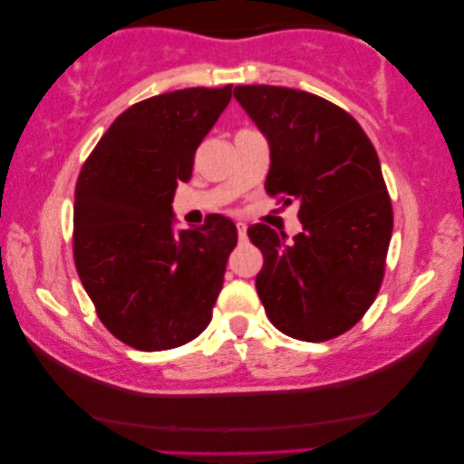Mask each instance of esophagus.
I'll list each match as a JSON object with an SVG mask.
<instances>
[{
	"instance_id": "obj_1",
	"label": "esophagus",
	"mask_w": 464,
	"mask_h": 464,
	"mask_svg": "<svg viewBox=\"0 0 464 464\" xmlns=\"http://www.w3.org/2000/svg\"><path fill=\"white\" fill-rule=\"evenodd\" d=\"M237 230H238V238L240 240H246V224H243V221H238Z\"/></svg>"
}]
</instances>
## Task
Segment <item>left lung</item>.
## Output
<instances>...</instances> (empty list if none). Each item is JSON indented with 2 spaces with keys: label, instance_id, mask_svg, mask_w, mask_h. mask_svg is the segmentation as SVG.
<instances>
[{
  "label": "left lung",
  "instance_id": "left-lung-1",
  "mask_svg": "<svg viewBox=\"0 0 464 464\" xmlns=\"http://www.w3.org/2000/svg\"><path fill=\"white\" fill-rule=\"evenodd\" d=\"M234 97L270 143L266 192L297 200L304 227L294 240L266 224L246 230L264 256L259 300L289 338H338L384 278L392 205L376 150L351 113L313 92L259 84Z\"/></svg>",
  "mask_w": 464,
  "mask_h": 464
}]
</instances>
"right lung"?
Listing matches in <instances>:
<instances>
[{
    "label": "right lung",
    "mask_w": 464,
    "mask_h": 464,
    "mask_svg": "<svg viewBox=\"0 0 464 464\" xmlns=\"http://www.w3.org/2000/svg\"><path fill=\"white\" fill-rule=\"evenodd\" d=\"M232 99L183 88L139 101L113 120L75 186L73 259L103 325L137 351H169L205 332L238 234L232 219L173 232L177 181Z\"/></svg>",
    "instance_id": "1"
}]
</instances>
